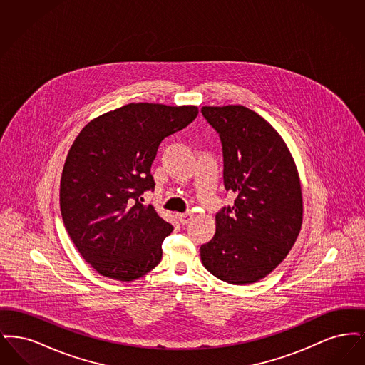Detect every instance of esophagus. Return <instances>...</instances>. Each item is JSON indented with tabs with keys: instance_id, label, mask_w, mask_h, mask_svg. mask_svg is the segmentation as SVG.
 I'll return each instance as SVG.
<instances>
[{
	"instance_id": "34e87169",
	"label": "esophagus",
	"mask_w": 365,
	"mask_h": 365,
	"mask_svg": "<svg viewBox=\"0 0 365 365\" xmlns=\"http://www.w3.org/2000/svg\"><path fill=\"white\" fill-rule=\"evenodd\" d=\"M178 217H179V222H180L182 225H189L191 220H192V213H191V212L182 213V215H179Z\"/></svg>"
}]
</instances>
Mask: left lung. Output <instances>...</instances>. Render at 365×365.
<instances>
[{
  "label": "left lung",
  "instance_id": "1",
  "mask_svg": "<svg viewBox=\"0 0 365 365\" xmlns=\"http://www.w3.org/2000/svg\"><path fill=\"white\" fill-rule=\"evenodd\" d=\"M219 133L225 186L232 207L216 215V232L200 249L202 265L230 284H250L269 275L293 247L302 226V190L284 139L243 105L202 106Z\"/></svg>",
  "mask_w": 365,
  "mask_h": 365
}]
</instances>
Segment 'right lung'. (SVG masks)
Instances as JSON below:
<instances>
[{
  "label": "right lung",
  "mask_w": 365,
  "mask_h": 365,
  "mask_svg": "<svg viewBox=\"0 0 365 365\" xmlns=\"http://www.w3.org/2000/svg\"><path fill=\"white\" fill-rule=\"evenodd\" d=\"M195 105L133 103L87 123L73 140L60 180V209L81 256L103 277L131 282L161 260L173 226L142 194L160 142L189 125Z\"/></svg>",
  "instance_id": "obj_1"
}]
</instances>
